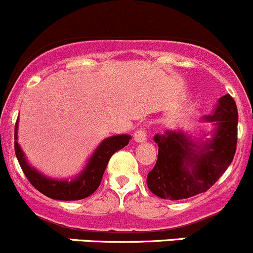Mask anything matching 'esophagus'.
<instances>
[{
  "label": "esophagus",
  "mask_w": 253,
  "mask_h": 253,
  "mask_svg": "<svg viewBox=\"0 0 253 253\" xmlns=\"http://www.w3.org/2000/svg\"><path fill=\"white\" fill-rule=\"evenodd\" d=\"M134 141L137 143H143L147 139V132H145L144 128H139L138 131H136V133L133 134Z\"/></svg>",
  "instance_id": "esophagus-1"
}]
</instances>
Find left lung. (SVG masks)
Masks as SVG:
<instances>
[{
	"instance_id": "left-lung-1",
	"label": "left lung",
	"mask_w": 253,
	"mask_h": 253,
	"mask_svg": "<svg viewBox=\"0 0 253 253\" xmlns=\"http://www.w3.org/2000/svg\"><path fill=\"white\" fill-rule=\"evenodd\" d=\"M202 121L214 126L211 138H192L182 129H167L154 137L158 160L147 176L148 188L164 200L177 201L206 192L234 159L237 142V108L229 94Z\"/></svg>"
}]
</instances>
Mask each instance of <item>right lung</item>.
Masks as SVG:
<instances>
[{
    "mask_svg": "<svg viewBox=\"0 0 253 253\" xmlns=\"http://www.w3.org/2000/svg\"><path fill=\"white\" fill-rule=\"evenodd\" d=\"M131 141L129 134H116L108 137L96 147L93 154L86 162L77 176L72 178H52L40 172L28 163L24 152L18 143V121L14 129V150L23 172L29 182L38 191L52 200L58 201H78L89 197L96 191L103 178L111 155L122 149Z\"/></svg>",
    "mask_w": 253,
    "mask_h": 253,
    "instance_id": "right-lung-1",
    "label": "right lung"
}]
</instances>
